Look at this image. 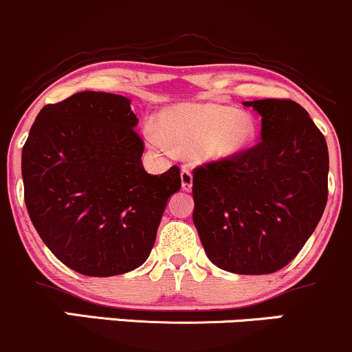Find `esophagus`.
Masks as SVG:
<instances>
[{
  "label": "esophagus",
  "instance_id": "obj_1",
  "mask_svg": "<svg viewBox=\"0 0 352 352\" xmlns=\"http://www.w3.org/2000/svg\"><path fill=\"white\" fill-rule=\"evenodd\" d=\"M180 180H182V188L185 192L192 190V184H194V179H192V173L188 168H182L180 172Z\"/></svg>",
  "mask_w": 352,
  "mask_h": 352
}]
</instances>
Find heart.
<instances>
[{
  "label": "heart",
  "instance_id": "heart-1",
  "mask_svg": "<svg viewBox=\"0 0 352 352\" xmlns=\"http://www.w3.org/2000/svg\"><path fill=\"white\" fill-rule=\"evenodd\" d=\"M160 128L146 126L150 146L164 153L199 152L207 162L232 160L254 144L257 122L249 111L217 103H182L162 113Z\"/></svg>",
  "mask_w": 352,
  "mask_h": 352
}]
</instances>
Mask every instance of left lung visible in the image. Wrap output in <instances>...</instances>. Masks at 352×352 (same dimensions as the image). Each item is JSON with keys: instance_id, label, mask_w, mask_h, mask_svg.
Listing matches in <instances>:
<instances>
[{"instance_id": "obj_1", "label": "left lung", "mask_w": 352, "mask_h": 352, "mask_svg": "<svg viewBox=\"0 0 352 352\" xmlns=\"http://www.w3.org/2000/svg\"><path fill=\"white\" fill-rule=\"evenodd\" d=\"M262 117L261 142L194 170V223L219 269L262 276L283 269L318 227L327 202L329 152L292 100L244 102Z\"/></svg>"}]
</instances>
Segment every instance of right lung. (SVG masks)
<instances>
[{
	"label": "right lung",
	"instance_id": "1",
	"mask_svg": "<svg viewBox=\"0 0 352 352\" xmlns=\"http://www.w3.org/2000/svg\"><path fill=\"white\" fill-rule=\"evenodd\" d=\"M126 96L80 91L41 108L21 153L25 202L58 261L91 277L140 267L180 170L150 175Z\"/></svg>",
	"mask_w": 352,
	"mask_h": 352
}]
</instances>
